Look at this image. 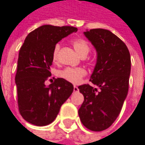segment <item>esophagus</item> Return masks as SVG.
<instances>
[{"label": "esophagus", "mask_w": 145, "mask_h": 145, "mask_svg": "<svg viewBox=\"0 0 145 145\" xmlns=\"http://www.w3.org/2000/svg\"><path fill=\"white\" fill-rule=\"evenodd\" d=\"M74 92H77V91H79V88H78V87H76V86H74Z\"/></svg>", "instance_id": "obj_1"}]
</instances>
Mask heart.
Listing matches in <instances>:
<instances>
[{
  "mask_svg": "<svg viewBox=\"0 0 145 145\" xmlns=\"http://www.w3.org/2000/svg\"><path fill=\"white\" fill-rule=\"evenodd\" d=\"M71 44H72L73 47L76 50V52L81 57H84V56L85 57L90 50V46L84 39L76 38L73 40ZM59 49H60V44H57L54 46V50H53V58L54 61L57 59ZM86 74H87V71L84 67H66L58 72V76L60 78L65 79L74 84H79Z\"/></svg>",
  "mask_w": 145,
  "mask_h": 145,
  "instance_id": "obj_1",
  "label": "heart"
}]
</instances>
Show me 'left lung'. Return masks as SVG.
Returning <instances> with one entry per match:
<instances>
[{"label":"left lung","mask_w":145,"mask_h":145,"mask_svg":"<svg viewBox=\"0 0 145 145\" xmlns=\"http://www.w3.org/2000/svg\"><path fill=\"white\" fill-rule=\"evenodd\" d=\"M84 35L97 53V63L89 84L79 86L84 101L79 110L84 126L93 131L109 128L119 115L127 96L131 56L125 43L105 29H91Z\"/></svg>","instance_id":"8db88e82"}]
</instances>
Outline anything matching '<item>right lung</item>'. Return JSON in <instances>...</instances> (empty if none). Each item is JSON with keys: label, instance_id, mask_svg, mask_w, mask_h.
<instances>
[{"label": "right lung", "instance_id": "1", "mask_svg": "<svg viewBox=\"0 0 145 145\" xmlns=\"http://www.w3.org/2000/svg\"><path fill=\"white\" fill-rule=\"evenodd\" d=\"M78 29L44 25L26 37L19 50L15 84L18 110L22 117L35 126L53 123L61 106L72 94L71 83L61 78L46 86L51 76L53 50L57 42Z\"/></svg>", "mask_w": 145, "mask_h": 145}]
</instances>
